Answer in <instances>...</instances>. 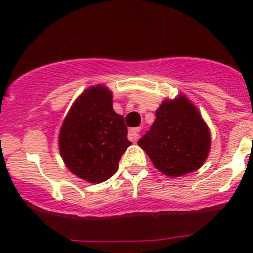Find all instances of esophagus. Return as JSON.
I'll return each mask as SVG.
<instances>
[{"instance_id":"obj_1","label":"esophagus","mask_w":253,"mask_h":253,"mask_svg":"<svg viewBox=\"0 0 253 253\" xmlns=\"http://www.w3.org/2000/svg\"><path fill=\"white\" fill-rule=\"evenodd\" d=\"M142 128L141 127H136V128H131L128 132V138L131 139L132 142H137L139 138V133H141Z\"/></svg>"}]
</instances>
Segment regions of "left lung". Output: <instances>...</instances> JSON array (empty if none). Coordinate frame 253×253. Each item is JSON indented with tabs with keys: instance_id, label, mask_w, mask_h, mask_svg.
<instances>
[{
	"instance_id": "left-lung-1",
	"label": "left lung",
	"mask_w": 253,
	"mask_h": 253,
	"mask_svg": "<svg viewBox=\"0 0 253 253\" xmlns=\"http://www.w3.org/2000/svg\"><path fill=\"white\" fill-rule=\"evenodd\" d=\"M138 145L162 174L170 177L191 174L205 164L211 149V132L198 109L180 94L165 99L155 121Z\"/></svg>"
}]
</instances>
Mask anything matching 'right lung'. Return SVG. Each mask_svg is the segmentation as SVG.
<instances>
[{
    "instance_id": "obj_1",
    "label": "right lung",
    "mask_w": 253,
    "mask_h": 253,
    "mask_svg": "<svg viewBox=\"0 0 253 253\" xmlns=\"http://www.w3.org/2000/svg\"><path fill=\"white\" fill-rule=\"evenodd\" d=\"M122 115L112 109V93L98 84L84 90L66 115L58 149L73 175L90 183L109 180L132 144Z\"/></svg>"
}]
</instances>
